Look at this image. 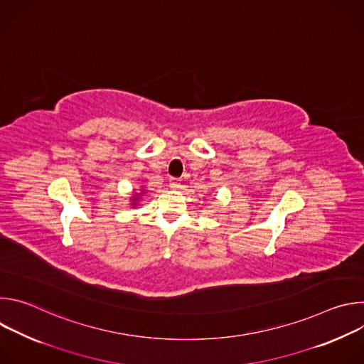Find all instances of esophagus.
<instances>
[{"label":"esophagus","instance_id":"34e87169","mask_svg":"<svg viewBox=\"0 0 364 364\" xmlns=\"http://www.w3.org/2000/svg\"><path fill=\"white\" fill-rule=\"evenodd\" d=\"M170 187H171L173 190H177V188L181 187V181H180L178 178H171V180H170Z\"/></svg>","mask_w":364,"mask_h":364}]
</instances>
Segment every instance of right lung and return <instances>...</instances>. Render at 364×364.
Here are the masks:
<instances>
[{
	"instance_id": "add662e5",
	"label": "right lung",
	"mask_w": 364,
	"mask_h": 364,
	"mask_svg": "<svg viewBox=\"0 0 364 364\" xmlns=\"http://www.w3.org/2000/svg\"><path fill=\"white\" fill-rule=\"evenodd\" d=\"M145 193H146V190H145V187H141V190H139V193H132V196H131V198H129V204H131V207L132 209H135V207L138 205V203H139V200L145 196Z\"/></svg>"
}]
</instances>
